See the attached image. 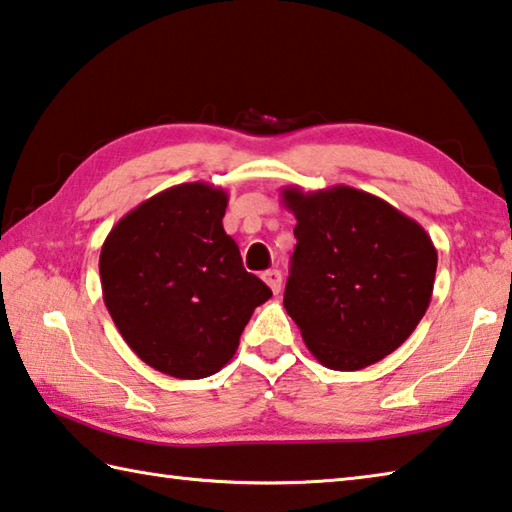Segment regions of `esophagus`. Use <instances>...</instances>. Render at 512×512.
Listing matches in <instances>:
<instances>
[{
	"mask_svg": "<svg viewBox=\"0 0 512 512\" xmlns=\"http://www.w3.org/2000/svg\"><path fill=\"white\" fill-rule=\"evenodd\" d=\"M262 280L271 286V291L273 293H280L282 291V273L277 271V268H271V271H266L264 275H262Z\"/></svg>",
	"mask_w": 512,
	"mask_h": 512,
	"instance_id": "esophagus-1",
	"label": "esophagus"
}]
</instances>
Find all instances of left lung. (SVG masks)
<instances>
[{"instance_id":"left-lung-1","label":"left lung","mask_w":512,"mask_h":512,"mask_svg":"<svg viewBox=\"0 0 512 512\" xmlns=\"http://www.w3.org/2000/svg\"><path fill=\"white\" fill-rule=\"evenodd\" d=\"M297 239L284 309L324 367L374 365L412 336L432 300L436 248L423 226L349 185L284 188Z\"/></svg>"}]
</instances>
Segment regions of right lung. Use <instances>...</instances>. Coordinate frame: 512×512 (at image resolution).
<instances>
[{
    "label": "right lung",
    "instance_id": "add662e5",
    "mask_svg": "<svg viewBox=\"0 0 512 512\" xmlns=\"http://www.w3.org/2000/svg\"><path fill=\"white\" fill-rule=\"evenodd\" d=\"M226 190L181 183L143 201L100 250L102 300L138 358L197 380L235 356L241 331L271 297L226 235Z\"/></svg>",
    "mask_w": 512,
    "mask_h": 512
}]
</instances>
